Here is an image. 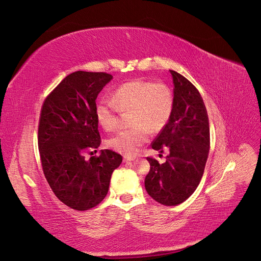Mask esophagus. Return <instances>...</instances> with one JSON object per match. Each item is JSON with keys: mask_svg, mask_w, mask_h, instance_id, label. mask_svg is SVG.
<instances>
[{"mask_svg": "<svg viewBox=\"0 0 261 261\" xmlns=\"http://www.w3.org/2000/svg\"><path fill=\"white\" fill-rule=\"evenodd\" d=\"M134 160H135V156H132V155H124V158H123L124 162H130Z\"/></svg>", "mask_w": 261, "mask_h": 261, "instance_id": "esophagus-1", "label": "esophagus"}]
</instances>
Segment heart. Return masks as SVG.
I'll return each instance as SVG.
<instances>
[{
    "instance_id": "b5f03b06",
    "label": "heart",
    "mask_w": 261,
    "mask_h": 261,
    "mask_svg": "<svg viewBox=\"0 0 261 261\" xmlns=\"http://www.w3.org/2000/svg\"><path fill=\"white\" fill-rule=\"evenodd\" d=\"M130 111L133 127L117 132L107 140V146L116 152L133 154L149 138V133L162 130L174 110V96L170 87L151 81H130L115 88L111 100L101 99L94 107V116L105 130H113L118 112Z\"/></svg>"
}]
</instances>
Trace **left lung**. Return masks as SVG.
<instances>
[{"mask_svg":"<svg viewBox=\"0 0 261 261\" xmlns=\"http://www.w3.org/2000/svg\"><path fill=\"white\" fill-rule=\"evenodd\" d=\"M174 83V110L168 125L158 134L151 147L169 150L167 161L159 163L148 156L150 171L145 187L150 197L165 206L185 201L199 185L206 167L210 133L206 107L199 91L175 70H170Z\"/></svg>","mask_w":261,"mask_h":261,"instance_id":"8db88e82","label":"left lung"}]
</instances>
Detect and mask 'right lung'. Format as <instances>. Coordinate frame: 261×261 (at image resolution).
<instances>
[{
	"label": "right lung",
	"instance_id": "add662e5",
	"mask_svg": "<svg viewBox=\"0 0 261 261\" xmlns=\"http://www.w3.org/2000/svg\"><path fill=\"white\" fill-rule=\"evenodd\" d=\"M111 80L112 75L102 72L69 74L45 98L41 110L38 147L44 176L59 200L74 210L98 206L122 162V155L109 149L89 160L84 156L86 150L100 146L94 107Z\"/></svg>",
	"mask_w": 261,
	"mask_h": 261
}]
</instances>
